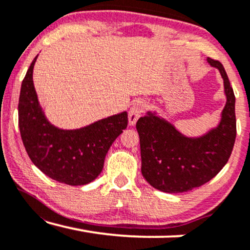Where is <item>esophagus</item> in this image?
<instances>
[{"instance_id": "1", "label": "esophagus", "mask_w": 250, "mask_h": 250, "mask_svg": "<svg viewBox=\"0 0 250 250\" xmlns=\"http://www.w3.org/2000/svg\"><path fill=\"white\" fill-rule=\"evenodd\" d=\"M146 109V102L143 100H138L132 104L131 109L128 112V124L133 126L135 125V123L140 118V116Z\"/></svg>"}]
</instances>
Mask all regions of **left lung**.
<instances>
[{
    "mask_svg": "<svg viewBox=\"0 0 250 250\" xmlns=\"http://www.w3.org/2000/svg\"><path fill=\"white\" fill-rule=\"evenodd\" d=\"M223 78L227 101L216 126L188 136L157 111H146L136 123L141 172L146 182L167 193L187 192L210 181L228 163L235 133V98L221 62L207 58Z\"/></svg>",
    "mask_w": 250,
    "mask_h": 250,
    "instance_id": "obj_1",
    "label": "left lung"
}]
</instances>
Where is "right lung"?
Wrapping results in <instances>:
<instances>
[{"instance_id": "1", "label": "right lung", "mask_w": 250, "mask_h": 250, "mask_svg": "<svg viewBox=\"0 0 250 250\" xmlns=\"http://www.w3.org/2000/svg\"><path fill=\"white\" fill-rule=\"evenodd\" d=\"M33 60L23 78L18 104L19 129L37 168L54 181L84 186L100 175L109 148L127 127V112L109 116L76 129L54 126L46 118L33 82Z\"/></svg>"}]
</instances>
